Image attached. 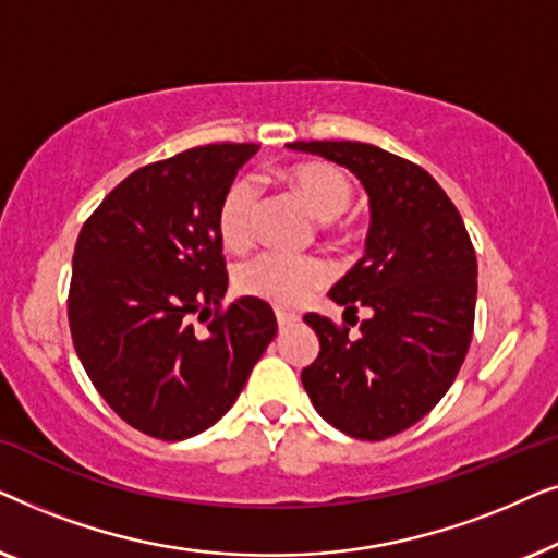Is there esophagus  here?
<instances>
[{
    "label": "esophagus",
    "instance_id": "1",
    "mask_svg": "<svg viewBox=\"0 0 558 558\" xmlns=\"http://www.w3.org/2000/svg\"><path fill=\"white\" fill-rule=\"evenodd\" d=\"M277 323H279V327L281 330H284V327H292V325H296L300 323V317L294 315V312H284V310H277Z\"/></svg>",
    "mask_w": 558,
    "mask_h": 558
}]
</instances>
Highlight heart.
Here are the masks:
<instances>
[{
  "label": "heart",
  "mask_w": 558,
  "mask_h": 558,
  "mask_svg": "<svg viewBox=\"0 0 558 558\" xmlns=\"http://www.w3.org/2000/svg\"><path fill=\"white\" fill-rule=\"evenodd\" d=\"M287 185L307 205L317 220H335L353 203V185L348 174L330 162H300L284 172ZM258 185L243 178L233 182L218 210V231L228 248H246L256 235ZM330 279V266L315 256H289L264 251L235 271V287L274 307L292 310L307 302Z\"/></svg>",
  "instance_id": "obj_1"
}]
</instances>
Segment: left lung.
<instances>
[{
  "label": "left lung",
  "mask_w": 558,
  "mask_h": 558,
  "mask_svg": "<svg viewBox=\"0 0 558 558\" xmlns=\"http://www.w3.org/2000/svg\"><path fill=\"white\" fill-rule=\"evenodd\" d=\"M287 147L348 167L371 201L365 254L330 289L342 317L361 307L371 317L350 340V327L304 315L319 355L302 371V386L335 429L388 439L429 414L462 368L475 327V248L439 182L409 159L363 142Z\"/></svg>",
  "instance_id": "8db88e82"
}]
</instances>
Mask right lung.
<instances>
[{
  "label": "right lung",
  "mask_w": 558,
  "mask_h": 558,
  "mask_svg": "<svg viewBox=\"0 0 558 558\" xmlns=\"http://www.w3.org/2000/svg\"><path fill=\"white\" fill-rule=\"evenodd\" d=\"M258 144H208L129 174L83 223L68 323L104 401L155 439L195 437L233 407L277 335L264 300L228 289L218 210ZM216 308L209 330L192 323Z\"/></svg>",
  "instance_id": "add662e5"
}]
</instances>
